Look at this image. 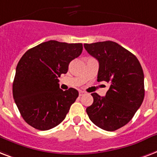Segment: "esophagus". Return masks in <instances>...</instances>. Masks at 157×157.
I'll return each instance as SVG.
<instances>
[{
	"mask_svg": "<svg viewBox=\"0 0 157 157\" xmlns=\"http://www.w3.org/2000/svg\"><path fill=\"white\" fill-rule=\"evenodd\" d=\"M84 94V92H82V91H79V96H82Z\"/></svg>",
	"mask_w": 157,
	"mask_h": 157,
	"instance_id": "esophagus-1",
	"label": "esophagus"
}]
</instances>
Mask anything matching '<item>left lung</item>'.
<instances>
[{
  "instance_id": "obj_1",
  "label": "left lung",
  "mask_w": 157,
  "mask_h": 157,
  "mask_svg": "<svg viewBox=\"0 0 157 157\" xmlns=\"http://www.w3.org/2000/svg\"><path fill=\"white\" fill-rule=\"evenodd\" d=\"M99 62L98 81L110 82L105 97L92 93L93 103L86 109L94 124L115 131L127 124L144 99V75L137 57L111 41L84 44Z\"/></svg>"
}]
</instances>
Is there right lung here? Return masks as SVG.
Returning <instances> with one entry per match:
<instances>
[{"mask_svg": "<svg viewBox=\"0 0 157 157\" xmlns=\"http://www.w3.org/2000/svg\"><path fill=\"white\" fill-rule=\"evenodd\" d=\"M82 43L54 40L27 51L19 59L13 82V97L22 117L38 130H48L65 120L78 97L75 88L63 91L59 79L71 60L81 55Z\"/></svg>", "mask_w": 157, "mask_h": 157, "instance_id": "obj_1", "label": "right lung"}]
</instances>
